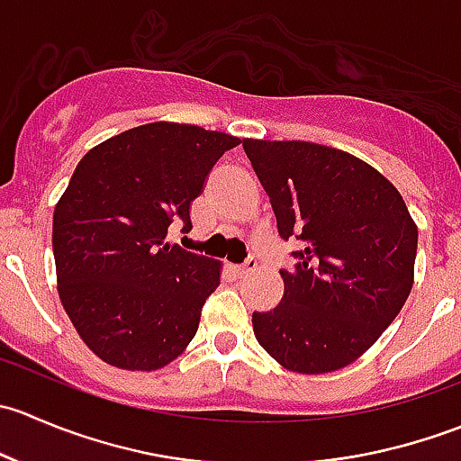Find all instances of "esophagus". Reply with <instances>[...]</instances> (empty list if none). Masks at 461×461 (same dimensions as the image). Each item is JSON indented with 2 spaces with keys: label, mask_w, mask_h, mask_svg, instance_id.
<instances>
[{
  "label": "esophagus",
  "mask_w": 461,
  "mask_h": 461,
  "mask_svg": "<svg viewBox=\"0 0 461 461\" xmlns=\"http://www.w3.org/2000/svg\"><path fill=\"white\" fill-rule=\"evenodd\" d=\"M257 267H258L257 260L249 258V260H245L243 265H231V272H234L239 278H248L257 272Z\"/></svg>",
  "instance_id": "1"
}]
</instances>
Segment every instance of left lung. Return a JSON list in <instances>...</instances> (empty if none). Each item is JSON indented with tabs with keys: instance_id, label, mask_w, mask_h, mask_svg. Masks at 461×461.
I'll use <instances>...</instances> for the list:
<instances>
[{
	"instance_id": "left-lung-1",
	"label": "left lung",
	"mask_w": 461,
	"mask_h": 461,
	"mask_svg": "<svg viewBox=\"0 0 461 461\" xmlns=\"http://www.w3.org/2000/svg\"><path fill=\"white\" fill-rule=\"evenodd\" d=\"M281 239L299 263L283 299L254 312L257 341L283 368L323 375L359 359L393 323L415 281L417 225L388 178L341 149L243 138Z\"/></svg>"
}]
</instances>
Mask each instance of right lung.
Listing matches in <instances>:
<instances>
[{
    "label": "right lung",
    "instance_id": "add662e5",
    "mask_svg": "<svg viewBox=\"0 0 461 461\" xmlns=\"http://www.w3.org/2000/svg\"><path fill=\"white\" fill-rule=\"evenodd\" d=\"M240 138L196 124L149 122L77 162L53 212L58 292L82 341L122 370L165 368L183 355L221 260L165 243L218 158Z\"/></svg>",
    "mask_w": 461,
    "mask_h": 461
}]
</instances>
